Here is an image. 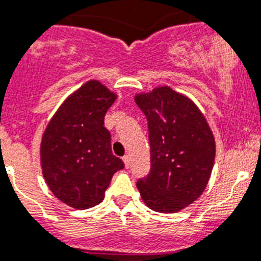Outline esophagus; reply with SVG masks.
<instances>
[{"label": "esophagus", "mask_w": 261, "mask_h": 261, "mask_svg": "<svg viewBox=\"0 0 261 261\" xmlns=\"http://www.w3.org/2000/svg\"><path fill=\"white\" fill-rule=\"evenodd\" d=\"M123 163H125L126 168H128V166H130V164H131V157L128 156V154H126V156L123 157Z\"/></svg>", "instance_id": "34e87169"}]
</instances>
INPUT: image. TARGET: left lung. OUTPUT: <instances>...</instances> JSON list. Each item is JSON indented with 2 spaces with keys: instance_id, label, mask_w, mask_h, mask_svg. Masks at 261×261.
I'll return each mask as SVG.
<instances>
[{
  "instance_id": "left-lung-1",
  "label": "left lung",
  "mask_w": 261,
  "mask_h": 261,
  "mask_svg": "<svg viewBox=\"0 0 261 261\" xmlns=\"http://www.w3.org/2000/svg\"><path fill=\"white\" fill-rule=\"evenodd\" d=\"M135 102L148 123L151 170L136 182L151 210L178 212L201 195L215 163V139L198 107L169 87H159Z\"/></svg>"
}]
</instances>
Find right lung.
<instances>
[{
  "label": "right lung",
  "mask_w": 261,
  "mask_h": 261,
  "mask_svg": "<svg viewBox=\"0 0 261 261\" xmlns=\"http://www.w3.org/2000/svg\"><path fill=\"white\" fill-rule=\"evenodd\" d=\"M114 100L101 83L88 82L63 102L43 135L44 178L61 201L76 210L100 203L114 173L125 168L112 153L104 126Z\"/></svg>",
  "instance_id": "obj_1"
}]
</instances>
